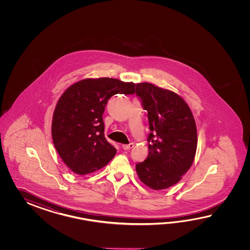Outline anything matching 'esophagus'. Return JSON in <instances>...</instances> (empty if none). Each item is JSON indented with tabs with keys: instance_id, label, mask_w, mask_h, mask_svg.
Masks as SVG:
<instances>
[{
	"instance_id": "1",
	"label": "esophagus",
	"mask_w": 250,
	"mask_h": 250,
	"mask_svg": "<svg viewBox=\"0 0 250 250\" xmlns=\"http://www.w3.org/2000/svg\"><path fill=\"white\" fill-rule=\"evenodd\" d=\"M122 146H123V148L124 150H129V149L132 148L133 146H134V144L130 143L128 144V145H123Z\"/></svg>"
}]
</instances>
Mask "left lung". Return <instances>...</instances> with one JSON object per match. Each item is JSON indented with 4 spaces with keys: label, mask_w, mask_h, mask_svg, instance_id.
Here are the masks:
<instances>
[{
    "label": "left lung",
    "mask_w": 250,
    "mask_h": 250,
    "mask_svg": "<svg viewBox=\"0 0 250 250\" xmlns=\"http://www.w3.org/2000/svg\"><path fill=\"white\" fill-rule=\"evenodd\" d=\"M137 96L147 111L148 156L136 165L139 180L154 190L181 181L191 167L197 146V126L184 99L172 91L138 83Z\"/></svg>",
    "instance_id": "1"
}]
</instances>
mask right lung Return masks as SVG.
I'll return each mask as SVG.
<instances>
[{
    "mask_svg": "<svg viewBox=\"0 0 250 250\" xmlns=\"http://www.w3.org/2000/svg\"><path fill=\"white\" fill-rule=\"evenodd\" d=\"M135 85L112 78L85 79L64 91L53 112L52 138L60 157L73 172H94L114 157L117 150L104 137L103 114L112 96L132 95Z\"/></svg>",
    "mask_w": 250,
    "mask_h": 250,
    "instance_id": "1",
    "label": "right lung"
}]
</instances>
